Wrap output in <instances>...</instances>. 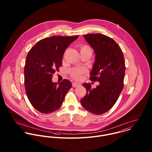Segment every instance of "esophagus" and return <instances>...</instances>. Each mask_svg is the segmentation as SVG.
I'll return each instance as SVG.
<instances>
[{"instance_id": "1", "label": "esophagus", "mask_w": 152, "mask_h": 152, "mask_svg": "<svg viewBox=\"0 0 152 152\" xmlns=\"http://www.w3.org/2000/svg\"><path fill=\"white\" fill-rule=\"evenodd\" d=\"M72 85V87H77L80 86V84L77 83H73Z\"/></svg>"}]
</instances>
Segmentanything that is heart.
<instances>
[{
    "label": "heart",
    "mask_w": 152,
    "mask_h": 152,
    "mask_svg": "<svg viewBox=\"0 0 152 152\" xmlns=\"http://www.w3.org/2000/svg\"><path fill=\"white\" fill-rule=\"evenodd\" d=\"M81 52L89 51L92 53L91 47L87 44H81L79 45ZM87 72V69L83 67H74L69 70L70 76L75 80H79L83 74Z\"/></svg>",
    "instance_id": "1"
}]
</instances>
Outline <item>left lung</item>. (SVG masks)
I'll return each instance as SVG.
<instances>
[{
    "label": "left lung",
    "mask_w": 152,
    "mask_h": 152,
    "mask_svg": "<svg viewBox=\"0 0 152 152\" xmlns=\"http://www.w3.org/2000/svg\"><path fill=\"white\" fill-rule=\"evenodd\" d=\"M83 37L96 54L89 79L99 84L96 88H92L91 84L84 83L87 94L81 103L91 113L101 115L113 107L124 88V56L119 45L108 36L91 33Z\"/></svg>",
    "instance_id": "left-lung-1"
}]
</instances>
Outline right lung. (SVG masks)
I'll return each instance as SVG.
<instances>
[{
  "mask_svg": "<svg viewBox=\"0 0 152 152\" xmlns=\"http://www.w3.org/2000/svg\"><path fill=\"white\" fill-rule=\"evenodd\" d=\"M78 37L77 35L45 38L27 54L24 69L26 95L32 106L41 113H50L60 108L72 87L68 80L58 84L53 83L52 78L62 65L66 48Z\"/></svg>",
  "mask_w": 152,
  "mask_h": 152,
  "instance_id": "right-lung-1",
  "label": "right lung"
}]
</instances>
